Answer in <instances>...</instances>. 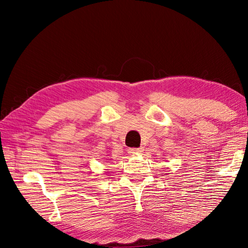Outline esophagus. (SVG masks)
I'll list each match as a JSON object with an SVG mask.
<instances>
[{
	"instance_id": "1",
	"label": "esophagus",
	"mask_w": 248,
	"mask_h": 248,
	"mask_svg": "<svg viewBox=\"0 0 248 248\" xmlns=\"http://www.w3.org/2000/svg\"><path fill=\"white\" fill-rule=\"evenodd\" d=\"M142 152V148H127V153L129 154H139Z\"/></svg>"
}]
</instances>
